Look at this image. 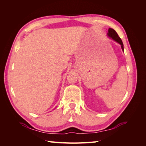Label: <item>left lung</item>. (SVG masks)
Listing matches in <instances>:
<instances>
[{
  "label": "left lung",
  "mask_w": 146,
  "mask_h": 146,
  "mask_svg": "<svg viewBox=\"0 0 146 146\" xmlns=\"http://www.w3.org/2000/svg\"><path fill=\"white\" fill-rule=\"evenodd\" d=\"M107 36L109 38L113 39L114 41H116V42L119 43V44L121 45L122 50L123 52V42H122V41L121 40V39L119 38V36H118V35H117V33H116V32L115 30H114L113 29H111V28H109L108 32L107 33Z\"/></svg>",
  "instance_id": "1"
}]
</instances>
